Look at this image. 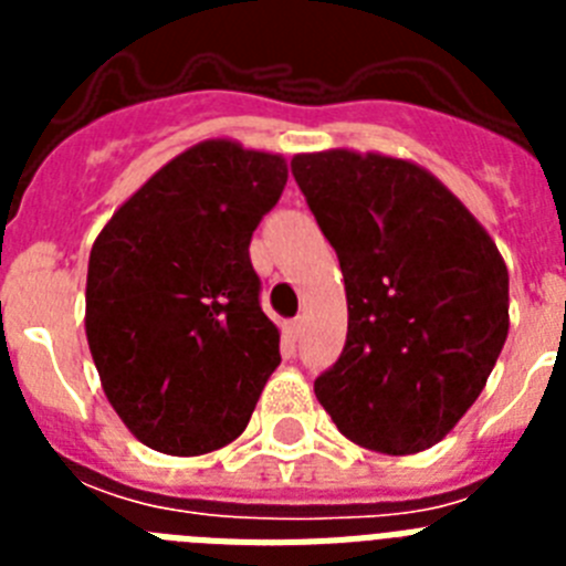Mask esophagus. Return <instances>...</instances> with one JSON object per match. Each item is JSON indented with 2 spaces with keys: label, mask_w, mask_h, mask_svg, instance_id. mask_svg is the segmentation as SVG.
Returning a JSON list of instances; mask_svg holds the SVG:
<instances>
[{
  "label": "esophagus",
  "mask_w": 566,
  "mask_h": 566,
  "mask_svg": "<svg viewBox=\"0 0 566 566\" xmlns=\"http://www.w3.org/2000/svg\"><path fill=\"white\" fill-rule=\"evenodd\" d=\"M300 328H303V323H300V319H289L286 326H283V334H286L289 343H294V339L300 337Z\"/></svg>",
  "instance_id": "obj_1"
}]
</instances>
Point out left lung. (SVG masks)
I'll return each instance as SVG.
<instances>
[{
    "instance_id": "obj_1",
    "label": "left lung",
    "mask_w": 566,
    "mask_h": 566,
    "mask_svg": "<svg viewBox=\"0 0 566 566\" xmlns=\"http://www.w3.org/2000/svg\"><path fill=\"white\" fill-rule=\"evenodd\" d=\"M292 172L348 303L343 354L314 394L368 451H428L476 402L507 339L502 252L417 161L337 147L294 155Z\"/></svg>"
}]
</instances>
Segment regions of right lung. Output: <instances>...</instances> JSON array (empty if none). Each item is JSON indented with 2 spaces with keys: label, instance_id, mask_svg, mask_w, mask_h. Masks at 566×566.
Here are the masks:
<instances>
[{
  "label": "right lung",
  "instance_id": "1",
  "mask_svg": "<svg viewBox=\"0 0 566 566\" xmlns=\"http://www.w3.org/2000/svg\"><path fill=\"white\" fill-rule=\"evenodd\" d=\"M286 181L283 155L209 138L129 195L90 249V354L113 411L153 451L227 448L280 365L249 240Z\"/></svg>",
  "mask_w": 566,
  "mask_h": 566
}]
</instances>
